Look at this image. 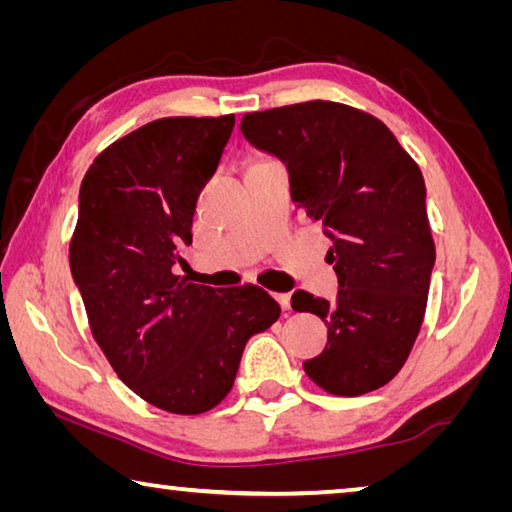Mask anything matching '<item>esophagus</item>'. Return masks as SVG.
<instances>
[{
  "label": "esophagus",
  "mask_w": 512,
  "mask_h": 512,
  "mask_svg": "<svg viewBox=\"0 0 512 512\" xmlns=\"http://www.w3.org/2000/svg\"><path fill=\"white\" fill-rule=\"evenodd\" d=\"M275 298L282 305V309H289L291 307V293H277Z\"/></svg>",
  "instance_id": "1"
}]
</instances>
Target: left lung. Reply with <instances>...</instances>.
Masks as SVG:
<instances>
[{
  "label": "left lung",
  "instance_id": "8db88e82",
  "mask_svg": "<svg viewBox=\"0 0 512 512\" xmlns=\"http://www.w3.org/2000/svg\"><path fill=\"white\" fill-rule=\"evenodd\" d=\"M241 133L287 164L291 198L332 239L336 302L291 298L327 325L325 350L302 368L332 395L381 388L418 339L436 264L420 167L377 117L334 101L248 112Z\"/></svg>",
  "mask_w": 512,
  "mask_h": 512
}]
</instances>
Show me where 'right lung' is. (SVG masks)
I'll list each match as a JSON object with an SVG mask.
<instances>
[{
    "instance_id": "right-lung-1",
    "label": "right lung",
    "mask_w": 512,
    "mask_h": 512,
    "mask_svg": "<svg viewBox=\"0 0 512 512\" xmlns=\"http://www.w3.org/2000/svg\"><path fill=\"white\" fill-rule=\"evenodd\" d=\"M232 128L235 115L164 117L112 142L85 173L69 244L94 341L133 393L178 415L214 409L250 336L282 311L255 284L221 291L176 275Z\"/></svg>"
}]
</instances>
